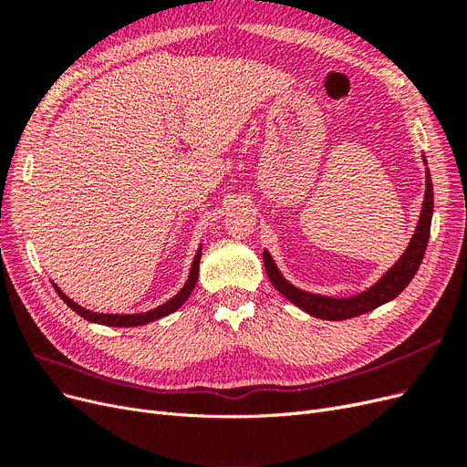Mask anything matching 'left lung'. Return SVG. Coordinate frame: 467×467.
Instances as JSON below:
<instances>
[{"label":"left lung","instance_id":"left-lung-1","mask_svg":"<svg viewBox=\"0 0 467 467\" xmlns=\"http://www.w3.org/2000/svg\"><path fill=\"white\" fill-rule=\"evenodd\" d=\"M422 161L427 165L425 155H422ZM432 206H434V194H432V179L429 173V167L425 169V199H422L420 214L417 228L413 232L411 242H409L403 255L395 261L388 271L381 275L370 288H366L355 296H347V298H335V296H325V294H314L306 292L298 286H294L292 282L285 278L276 266L271 253L266 249L263 251V261L268 280L273 282V286L285 296L288 302L304 309L306 314L327 319V321H341L357 317L360 314H368L372 309L391 302L395 296H400L409 282L413 280L415 273L419 271L420 261L425 257V249L429 244L431 235V220H432Z\"/></svg>","mask_w":467,"mask_h":467}]
</instances>
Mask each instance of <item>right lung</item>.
Here are the masks:
<instances>
[{
	"label": "right lung",
	"instance_id": "1",
	"mask_svg": "<svg viewBox=\"0 0 467 467\" xmlns=\"http://www.w3.org/2000/svg\"><path fill=\"white\" fill-rule=\"evenodd\" d=\"M201 255H202V244L201 247L196 249V255L192 259V265H191V273H189V278L185 282V286H182L171 300H167L165 304L158 306L150 309V312H144V314H97V312H91V309H86L81 307L79 304H76L74 300H69L67 296L54 285L52 286L54 290L58 292L60 298L74 309V312L78 316H81L83 319H88L91 323H99V325H107V327H138V325H146V323H151V321H158L169 314L177 312V309L187 302V298L191 296V292L194 290L196 286V280H199V265H201Z\"/></svg>",
	"mask_w": 467,
	"mask_h": 467
}]
</instances>
